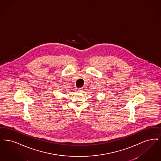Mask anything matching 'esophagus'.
Wrapping results in <instances>:
<instances>
[{
  "label": "esophagus",
  "mask_w": 161,
  "mask_h": 161,
  "mask_svg": "<svg viewBox=\"0 0 161 161\" xmlns=\"http://www.w3.org/2000/svg\"><path fill=\"white\" fill-rule=\"evenodd\" d=\"M76 91L77 92H82L84 91V89L82 88H76Z\"/></svg>",
  "instance_id": "esophagus-1"
}]
</instances>
